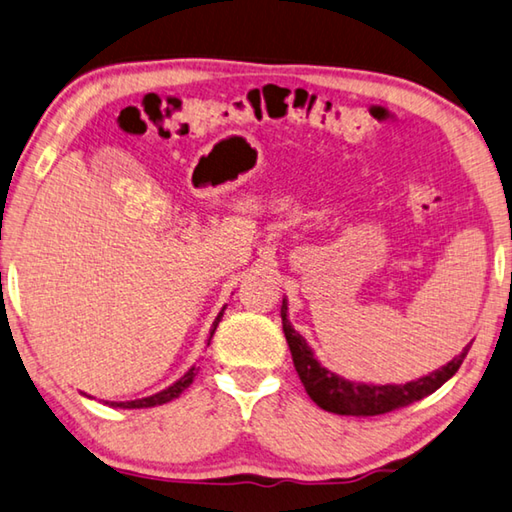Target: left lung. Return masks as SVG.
Masks as SVG:
<instances>
[{
	"label": "left lung",
	"instance_id": "obj_1",
	"mask_svg": "<svg viewBox=\"0 0 512 512\" xmlns=\"http://www.w3.org/2000/svg\"><path fill=\"white\" fill-rule=\"evenodd\" d=\"M288 299H283L281 306V319H283V333L288 339L294 369H297L299 378L306 387L312 402L317 407L330 411V414L339 416H380L393 411L398 407H407L411 402L423 400L429 393L441 389L443 384L459 371L465 355H468V344L456 355L452 362H447L441 369L423 375V378L411 380L405 384H369V382H355L342 378V375L326 369L324 364L317 360L315 351H312L306 337L294 330L292 321L288 317Z\"/></svg>",
	"mask_w": 512,
	"mask_h": 512
}]
</instances>
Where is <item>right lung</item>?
<instances>
[{
    "mask_svg": "<svg viewBox=\"0 0 512 512\" xmlns=\"http://www.w3.org/2000/svg\"><path fill=\"white\" fill-rule=\"evenodd\" d=\"M222 315H224V308L218 312V317H215V321H213V326H211V333H209V339H206V346L211 344V337H213V333H215V328H218V324H220V321H222ZM195 375H197V366L193 364L191 369H188V371L182 375V378H179L177 382L170 384V387H166L164 391H159V393H152V396H148V398L128 400V402H107V400H105V405H110V407H119V409H143V407H157V405H166V402H170V400L179 398V396H182V393H184L188 387H191Z\"/></svg>",
    "mask_w": 512,
    "mask_h": 512,
    "instance_id": "obj_1",
    "label": "right lung"
}]
</instances>
